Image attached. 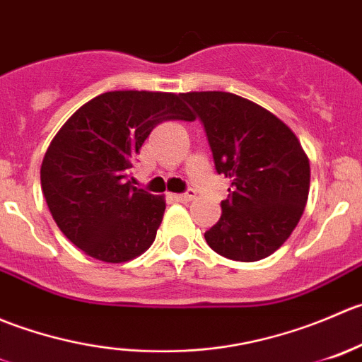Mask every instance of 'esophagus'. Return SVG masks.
Instances as JSON below:
<instances>
[{"instance_id": "1", "label": "esophagus", "mask_w": 362, "mask_h": 362, "mask_svg": "<svg viewBox=\"0 0 362 362\" xmlns=\"http://www.w3.org/2000/svg\"><path fill=\"white\" fill-rule=\"evenodd\" d=\"M193 199H195V192H193V189H188V192L174 195V200H180V202H189V200Z\"/></svg>"}]
</instances>
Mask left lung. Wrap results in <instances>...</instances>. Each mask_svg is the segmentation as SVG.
<instances>
[{
    "label": "left lung",
    "instance_id": "8db88e82",
    "mask_svg": "<svg viewBox=\"0 0 362 362\" xmlns=\"http://www.w3.org/2000/svg\"><path fill=\"white\" fill-rule=\"evenodd\" d=\"M204 124L218 174L230 180L221 216L204 234L230 260L255 262L298 227L310 162L294 132L264 107L225 91L181 93Z\"/></svg>",
    "mask_w": 362,
    "mask_h": 362
}]
</instances>
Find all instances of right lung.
<instances>
[{
	"mask_svg": "<svg viewBox=\"0 0 362 362\" xmlns=\"http://www.w3.org/2000/svg\"><path fill=\"white\" fill-rule=\"evenodd\" d=\"M193 121L181 95L109 91L75 110L52 139L42 192L59 230L86 255L128 262L153 245L165 199L134 186L132 167L162 121Z\"/></svg>",
	"mask_w": 362,
	"mask_h": 362,
	"instance_id": "1",
	"label": "right lung"
}]
</instances>
